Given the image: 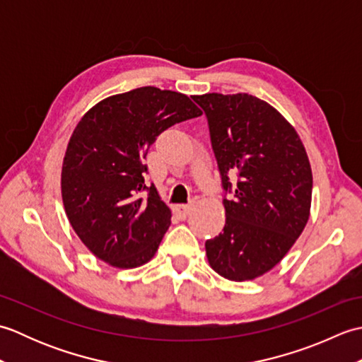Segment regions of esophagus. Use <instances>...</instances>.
Returning <instances> with one entry per match:
<instances>
[{
    "mask_svg": "<svg viewBox=\"0 0 362 362\" xmlns=\"http://www.w3.org/2000/svg\"><path fill=\"white\" fill-rule=\"evenodd\" d=\"M191 204H185V205H177L175 206V211L180 214V216H187V214L191 211Z\"/></svg>",
    "mask_w": 362,
    "mask_h": 362,
    "instance_id": "34e87169",
    "label": "esophagus"
}]
</instances>
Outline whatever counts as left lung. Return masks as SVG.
<instances>
[{"label":"left lung","mask_w":362,"mask_h":362,"mask_svg":"<svg viewBox=\"0 0 362 362\" xmlns=\"http://www.w3.org/2000/svg\"><path fill=\"white\" fill-rule=\"evenodd\" d=\"M209 121L226 226L205 243L219 275L244 281L279 264L310 218L313 174L302 141L272 105L247 95L193 96ZM236 173V186L229 175Z\"/></svg>","instance_id":"obj_1"}]
</instances>
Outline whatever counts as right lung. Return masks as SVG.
Segmentation results:
<instances>
[{"instance_id":"add662e5","label":"right lung","mask_w":362,"mask_h":362,"mask_svg":"<svg viewBox=\"0 0 362 362\" xmlns=\"http://www.w3.org/2000/svg\"><path fill=\"white\" fill-rule=\"evenodd\" d=\"M201 115L188 96L156 87L110 96L83 115L65 152L62 199L99 259L130 269L156 255L171 210L144 183V158L161 132Z\"/></svg>"}]
</instances>
